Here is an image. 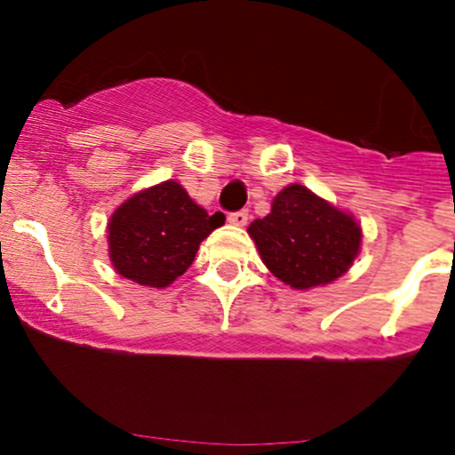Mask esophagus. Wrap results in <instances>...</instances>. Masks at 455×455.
<instances>
[{
  "mask_svg": "<svg viewBox=\"0 0 455 455\" xmlns=\"http://www.w3.org/2000/svg\"><path fill=\"white\" fill-rule=\"evenodd\" d=\"M228 222L235 224V227H245V224H248V210L228 213Z\"/></svg>",
  "mask_w": 455,
  "mask_h": 455,
  "instance_id": "34e87169",
  "label": "esophagus"
}]
</instances>
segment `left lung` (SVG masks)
Instances as JSON below:
<instances>
[{
    "instance_id": "1",
    "label": "left lung",
    "mask_w": 455,
    "mask_h": 455,
    "mask_svg": "<svg viewBox=\"0 0 455 455\" xmlns=\"http://www.w3.org/2000/svg\"><path fill=\"white\" fill-rule=\"evenodd\" d=\"M248 233L271 274L299 291L340 278L362 243V228L348 213L299 184L284 188L269 216Z\"/></svg>"
}]
</instances>
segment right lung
<instances>
[{"mask_svg": "<svg viewBox=\"0 0 455 455\" xmlns=\"http://www.w3.org/2000/svg\"><path fill=\"white\" fill-rule=\"evenodd\" d=\"M222 224L220 212L207 216L177 181H164L128 198L113 213L111 260L124 278L162 289L190 267L203 239Z\"/></svg>", "mask_w": 455, "mask_h": 455, "instance_id": "right-lung-1", "label": "right lung"}]
</instances>
